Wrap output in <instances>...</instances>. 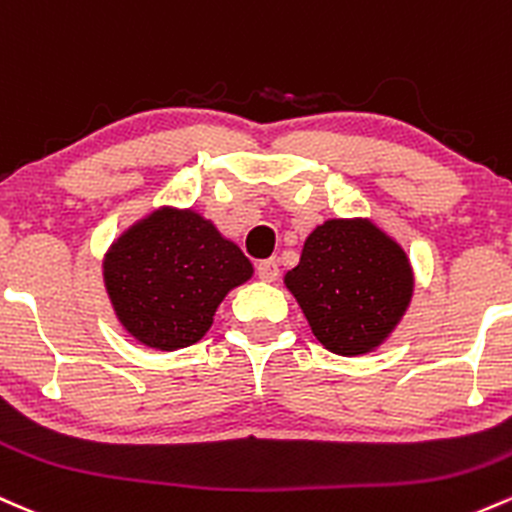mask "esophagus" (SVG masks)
Returning <instances> with one entry per match:
<instances>
[{
    "mask_svg": "<svg viewBox=\"0 0 512 512\" xmlns=\"http://www.w3.org/2000/svg\"><path fill=\"white\" fill-rule=\"evenodd\" d=\"M257 277L262 279V282H277L279 277V262L274 260H262L260 265H257Z\"/></svg>",
    "mask_w": 512,
    "mask_h": 512,
    "instance_id": "34e87169",
    "label": "esophagus"
}]
</instances>
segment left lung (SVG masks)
Wrapping results in <instances>:
<instances>
[{
	"instance_id": "8db88e82",
	"label": "left lung",
	"mask_w": 512,
	"mask_h": 512,
	"mask_svg": "<svg viewBox=\"0 0 512 512\" xmlns=\"http://www.w3.org/2000/svg\"><path fill=\"white\" fill-rule=\"evenodd\" d=\"M284 284L320 345L355 357L376 350L401 323L413 269L403 247L369 218H330L308 235Z\"/></svg>"
}]
</instances>
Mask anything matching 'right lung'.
<instances>
[{
	"label": "right lung",
	"mask_w": 512,
	"mask_h": 512,
	"mask_svg": "<svg viewBox=\"0 0 512 512\" xmlns=\"http://www.w3.org/2000/svg\"><path fill=\"white\" fill-rule=\"evenodd\" d=\"M252 277L250 260L192 209H160L123 230L104 255L116 318L145 347L172 352L211 328L216 308Z\"/></svg>",
	"instance_id": "obj_1"
}]
</instances>
